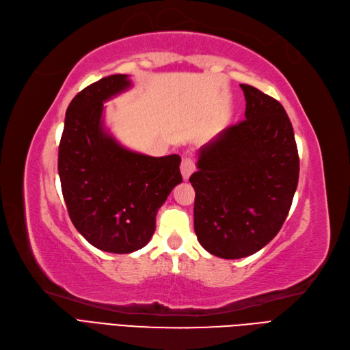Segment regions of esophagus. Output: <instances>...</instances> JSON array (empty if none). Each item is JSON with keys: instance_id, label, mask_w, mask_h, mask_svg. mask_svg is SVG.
<instances>
[{"instance_id": "1", "label": "esophagus", "mask_w": 350, "mask_h": 350, "mask_svg": "<svg viewBox=\"0 0 350 350\" xmlns=\"http://www.w3.org/2000/svg\"><path fill=\"white\" fill-rule=\"evenodd\" d=\"M196 171V165L194 161H192L189 156H184L183 162H180V174H183L184 179H188L191 176V174Z\"/></svg>"}]
</instances>
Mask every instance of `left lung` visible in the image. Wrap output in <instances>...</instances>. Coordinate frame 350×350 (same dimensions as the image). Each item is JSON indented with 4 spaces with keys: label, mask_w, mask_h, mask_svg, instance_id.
I'll use <instances>...</instances> for the list:
<instances>
[{
    "label": "left lung",
    "mask_w": 350,
    "mask_h": 350,
    "mask_svg": "<svg viewBox=\"0 0 350 350\" xmlns=\"http://www.w3.org/2000/svg\"><path fill=\"white\" fill-rule=\"evenodd\" d=\"M245 120L220 131L198 152L194 228L211 255H253L278 234L298 184L299 158L284 107L242 83Z\"/></svg>",
    "instance_id": "1"
}]
</instances>
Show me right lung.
<instances>
[{
    "label": "right lung",
    "instance_id": "1",
    "mask_svg": "<svg viewBox=\"0 0 350 350\" xmlns=\"http://www.w3.org/2000/svg\"><path fill=\"white\" fill-rule=\"evenodd\" d=\"M131 87L127 75L105 77L70 101L57 171L77 230L100 250L131 253L149 243L156 214L183 183L180 158L131 152L104 127V103Z\"/></svg>",
    "mask_w": 350,
    "mask_h": 350
}]
</instances>
